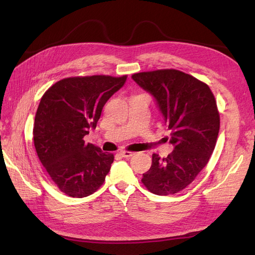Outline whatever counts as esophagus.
I'll return each instance as SVG.
<instances>
[{"mask_svg": "<svg viewBox=\"0 0 255 255\" xmlns=\"http://www.w3.org/2000/svg\"><path fill=\"white\" fill-rule=\"evenodd\" d=\"M120 154H121L123 157H130V156H133L135 153L134 152H130V151H121Z\"/></svg>", "mask_w": 255, "mask_h": 255, "instance_id": "obj_1", "label": "esophagus"}]
</instances>
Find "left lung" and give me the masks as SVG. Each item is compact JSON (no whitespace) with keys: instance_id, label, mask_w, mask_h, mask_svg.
<instances>
[{"instance_id":"1","label":"left lung","mask_w":255,"mask_h":255,"mask_svg":"<svg viewBox=\"0 0 255 255\" xmlns=\"http://www.w3.org/2000/svg\"><path fill=\"white\" fill-rule=\"evenodd\" d=\"M133 80L156 99L174 150L152 155L141 183L152 194L173 195L186 188L207 165L220 128L217 103L208 85L175 69L134 73Z\"/></svg>"}]
</instances>
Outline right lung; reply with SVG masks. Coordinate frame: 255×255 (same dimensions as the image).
<instances>
[{
    "label": "right lung",
    "mask_w": 255,
    "mask_h": 255,
    "mask_svg": "<svg viewBox=\"0 0 255 255\" xmlns=\"http://www.w3.org/2000/svg\"><path fill=\"white\" fill-rule=\"evenodd\" d=\"M128 75L71 76L44 92L38 106L33 138L42 166L58 189L84 198L102 186L114 154L103 153L84 136L96 128L103 106Z\"/></svg>",
    "instance_id": "add662e5"
}]
</instances>
